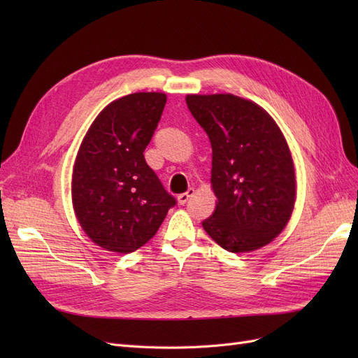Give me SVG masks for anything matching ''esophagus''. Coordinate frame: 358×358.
I'll return each mask as SVG.
<instances>
[{
	"instance_id": "esophagus-1",
	"label": "esophagus",
	"mask_w": 358,
	"mask_h": 358,
	"mask_svg": "<svg viewBox=\"0 0 358 358\" xmlns=\"http://www.w3.org/2000/svg\"><path fill=\"white\" fill-rule=\"evenodd\" d=\"M192 196H194V189L189 188L187 192L179 194V196H178V201H179V204H187V201H188Z\"/></svg>"
}]
</instances>
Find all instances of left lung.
<instances>
[{
  "label": "left lung",
  "mask_w": 358,
  "mask_h": 358,
  "mask_svg": "<svg viewBox=\"0 0 358 358\" xmlns=\"http://www.w3.org/2000/svg\"><path fill=\"white\" fill-rule=\"evenodd\" d=\"M212 145V188L218 203L203 229L230 252L272 242L289 221L296 200L288 145L264 109L231 94L187 95Z\"/></svg>",
  "instance_id": "8db88e82"
}]
</instances>
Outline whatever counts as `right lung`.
Wrapping results in <instances>:
<instances>
[{
  "mask_svg": "<svg viewBox=\"0 0 358 358\" xmlns=\"http://www.w3.org/2000/svg\"><path fill=\"white\" fill-rule=\"evenodd\" d=\"M166 101L159 92L122 96L96 116L80 145L74 212L83 231L107 251L129 254L143 246L176 204L143 155Z\"/></svg>",
  "mask_w": 358,
  "mask_h": 358,
  "instance_id": "obj_1",
  "label": "right lung"
}]
</instances>
